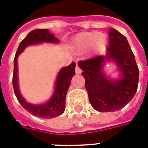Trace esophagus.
Listing matches in <instances>:
<instances>
[{"instance_id":"1","label":"esophagus","mask_w":148,"mask_h":148,"mask_svg":"<svg viewBox=\"0 0 148 148\" xmlns=\"http://www.w3.org/2000/svg\"><path fill=\"white\" fill-rule=\"evenodd\" d=\"M75 73H77V74H79V73H82L81 69L78 66V64H76V66H75Z\"/></svg>"}]
</instances>
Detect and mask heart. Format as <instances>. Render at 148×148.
<instances>
[{
  "instance_id": "heart-1",
  "label": "heart",
  "mask_w": 148,
  "mask_h": 148,
  "mask_svg": "<svg viewBox=\"0 0 148 148\" xmlns=\"http://www.w3.org/2000/svg\"><path fill=\"white\" fill-rule=\"evenodd\" d=\"M107 44V36L99 32H83L75 35L73 41V48L75 51H83L91 47L95 51L105 49Z\"/></svg>"
}]
</instances>
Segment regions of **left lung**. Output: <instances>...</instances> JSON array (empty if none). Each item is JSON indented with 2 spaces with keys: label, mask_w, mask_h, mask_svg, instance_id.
Instances as JSON below:
<instances>
[{
  "label": "left lung",
  "mask_w": 148,
  "mask_h": 148,
  "mask_svg": "<svg viewBox=\"0 0 148 148\" xmlns=\"http://www.w3.org/2000/svg\"><path fill=\"white\" fill-rule=\"evenodd\" d=\"M109 37L106 56H96L78 63L83 70L90 103L99 112L125 107L134 97L139 82V69L127 38L114 28L109 31ZM110 60L117 64L121 72L119 80H110L102 72L105 62Z\"/></svg>",
  "instance_id": "obj_1"
}]
</instances>
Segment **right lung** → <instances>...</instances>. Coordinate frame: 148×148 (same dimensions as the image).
Returning <instances> with one entry per match:
<instances>
[{
	"label": "right lung",
	"instance_id": "1",
	"mask_svg": "<svg viewBox=\"0 0 148 148\" xmlns=\"http://www.w3.org/2000/svg\"><path fill=\"white\" fill-rule=\"evenodd\" d=\"M58 38L55 37L48 29H37L31 31L23 40L19 43L16 53L14 58V70L12 77L14 92L19 102L26 110L31 113L32 115L42 118H53L61 115L64 113L65 109V98L67 91L69 88L71 80L73 75L75 74V63L73 62L69 66L62 68L58 73L55 83V90L53 95L48 102L40 105L30 104L23 99L19 92L18 85V68H17V58L27 46L38 44L41 42L58 43Z\"/></svg>",
	"mask_w": 148,
	"mask_h": 148
}]
</instances>
